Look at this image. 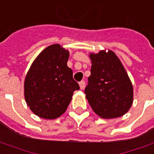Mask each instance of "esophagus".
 <instances>
[{"instance_id":"obj_1","label":"esophagus","mask_w":154,"mask_h":154,"mask_svg":"<svg viewBox=\"0 0 154 154\" xmlns=\"http://www.w3.org/2000/svg\"><path fill=\"white\" fill-rule=\"evenodd\" d=\"M85 81H81L79 82V86H80V88L81 89H84V88H85Z\"/></svg>"}]
</instances>
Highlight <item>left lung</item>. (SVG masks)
Here are the masks:
<instances>
[{
	"instance_id": "obj_1",
	"label": "left lung",
	"mask_w": 154,
	"mask_h": 154,
	"mask_svg": "<svg viewBox=\"0 0 154 154\" xmlns=\"http://www.w3.org/2000/svg\"><path fill=\"white\" fill-rule=\"evenodd\" d=\"M91 75L85 88L86 98L99 116H122L133 101V88L121 60L111 51L91 54Z\"/></svg>"
}]
</instances>
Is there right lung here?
Listing matches in <instances>:
<instances>
[{"instance_id":"obj_1","label":"right lung","mask_w":154,"mask_h":154,"mask_svg":"<svg viewBox=\"0 0 154 154\" xmlns=\"http://www.w3.org/2000/svg\"><path fill=\"white\" fill-rule=\"evenodd\" d=\"M69 51L52 45L33 61L24 82L25 100L36 116L44 119L60 116L68 107L73 92L80 87L67 66Z\"/></svg>"}]
</instances>
